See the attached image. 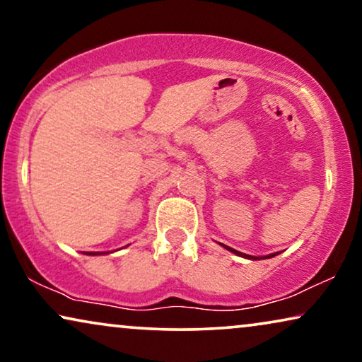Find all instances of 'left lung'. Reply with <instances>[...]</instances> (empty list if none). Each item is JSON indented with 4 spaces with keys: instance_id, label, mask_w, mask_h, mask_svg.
Segmentation results:
<instances>
[{
    "instance_id": "obj_1",
    "label": "left lung",
    "mask_w": 362,
    "mask_h": 362,
    "mask_svg": "<svg viewBox=\"0 0 362 362\" xmlns=\"http://www.w3.org/2000/svg\"><path fill=\"white\" fill-rule=\"evenodd\" d=\"M227 250H230V252H234V254H237V255H240V257H245V259H254V260H257V257H252V255H245V254H242V252H237V250H234V249H230V247H227V245H224ZM275 254H272V255H269V257H265V259H270V257H274Z\"/></svg>"
}]
</instances>
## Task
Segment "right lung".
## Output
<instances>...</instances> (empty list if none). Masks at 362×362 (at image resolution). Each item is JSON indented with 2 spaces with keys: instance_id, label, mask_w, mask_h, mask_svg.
Masks as SVG:
<instances>
[{
  "instance_id": "right-lung-1",
  "label": "right lung",
  "mask_w": 362,
  "mask_h": 362,
  "mask_svg": "<svg viewBox=\"0 0 362 362\" xmlns=\"http://www.w3.org/2000/svg\"><path fill=\"white\" fill-rule=\"evenodd\" d=\"M90 255H98V254H90Z\"/></svg>"
}]
</instances>
